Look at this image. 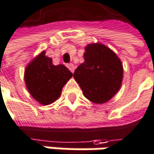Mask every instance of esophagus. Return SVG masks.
Returning a JSON list of instances; mask_svg holds the SVG:
<instances>
[{
  "label": "esophagus",
  "instance_id": "1",
  "mask_svg": "<svg viewBox=\"0 0 154 154\" xmlns=\"http://www.w3.org/2000/svg\"><path fill=\"white\" fill-rule=\"evenodd\" d=\"M66 66H67V68L72 72V73H74V71H75V66L72 64V63H70V64H67L66 65Z\"/></svg>",
  "mask_w": 154,
  "mask_h": 154
}]
</instances>
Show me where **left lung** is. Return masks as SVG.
Masks as SVG:
<instances>
[{
    "label": "left lung",
    "instance_id": "obj_1",
    "mask_svg": "<svg viewBox=\"0 0 154 154\" xmlns=\"http://www.w3.org/2000/svg\"><path fill=\"white\" fill-rule=\"evenodd\" d=\"M85 49V62L75 70L74 79L88 100L104 104L121 88L123 65L116 53L103 44H90Z\"/></svg>",
    "mask_w": 154,
    "mask_h": 154
}]
</instances>
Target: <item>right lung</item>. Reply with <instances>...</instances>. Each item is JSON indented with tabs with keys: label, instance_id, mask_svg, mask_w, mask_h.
<instances>
[{
	"label": "right lung",
	"instance_id": "add662e5",
	"mask_svg": "<svg viewBox=\"0 0 154 154\" xmlns=\"http://www.w3.org/2000/svg\"><path fill=\"white\" fill-rule=\"evenodd\" d=\"M72 73L64 66L52 64V59L41 52L25 70L24 79L29 94L42 105L56 101Z\"/></svg>",
	"mask_w": 154,
	"mask_h": 154
}]
</instances>
